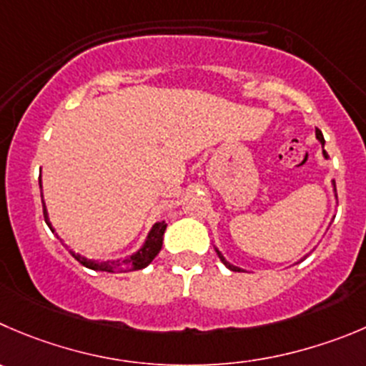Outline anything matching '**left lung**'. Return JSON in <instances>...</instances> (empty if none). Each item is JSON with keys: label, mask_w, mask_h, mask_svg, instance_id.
<instances>
[{"label": "left lung", "mask_w": 366, "mask_h": 366, "mask_svg": "<svg viewBox=\"0 0 366 366\" xmlns=\"http://www.w3.org/2000/svg\"><path fill=\"white\" fill-rule=\"evenodd\" d=\"M316 138H318V142H320V144H322V147H323V145H325V140H323V134H322V131H320V129H316ZM323 158H325V159H329V156H327L325 149H323ZM332 187H334V192H336V183H334V181H332ZM336 197H337V196H336ZM215 252H217L219 259L222 260V264H224V266L228 267V269H232V271H242L241 267H237V266H233V264H229L228 260H226L224 257H222V253L219 252L217 248H215Z\"/></svg>", "instance_id": "1"}]
</instances>
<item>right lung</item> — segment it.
<instances>
[{"label":"right lung","mask_w":366,"mask_h":366,"mask_svg":"<svg viewBox=\"0 0 366 366\" xmlns=\"http://www.w3.org/2000/svg\"><path fill=\"white\" fill-rule=\"evenodd\" d=\"M39 187H43V185H41V179H39ZM41 197H43V194H41ZM43 214H44V221H46V224L50 226L51 232L55 233L54 226H51V222H50V217H48V210H46V204H44V199H43ZM165 229H167V222L165 221L156 222V224L151 228V232H149L147 239H145V242H144V246H142V248L138 249L137 253H133V255L127 257V259H124V260H107V262H97V260L86 259V257H82L81 253H75L73 249H69V253H71L73 259L79 260L82 266L89 267V269H95V271H107V273H124V271L144 269V267H147L149 264L154 260V257L158 255L159 249H162L163 233H165ZM57 237H59V235H57Z\"/></svg>","instance_id":"obj_1"}]
</instances>
